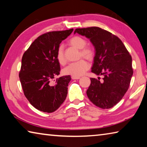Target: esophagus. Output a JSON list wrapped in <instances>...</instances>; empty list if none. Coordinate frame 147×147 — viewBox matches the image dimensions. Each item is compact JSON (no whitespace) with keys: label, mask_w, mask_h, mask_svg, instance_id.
I'll return each mask as SVG.
<instances>
[{"label":"esophagus","mask_w":147,"mask_h":147,"mask_svg":"<svg viewBox=\"0 0 147 147\" xmlns=\"http://www.w3.org/2000/svg\"><path fill=\"white\" fill-rule=\"evenodd\" d=\"M71 78H72V79H73V80H78V79L80 78V77H77V76H72Z\"/></svg>","instance_id":"34e87169"}]
</instances>
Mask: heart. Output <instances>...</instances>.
Returning a JSON list of instances; mask_svg holds the SVG:
<instances>
[{
  "label": "heart",
  "mask_w": 147,
  "mask_h": 147,
  "mask_svg": "<svg viewBox=\"0 0 147 147\" xmlns=\"http://www.w3.org/2000/svg\"><path fill=\"white\" fill-rule=\"evenodd\" d=\"M71 45L76 49L80 50V55L88 59H92L94 56V52L89 47H85L87 45V41L85 39L79 36H75L71 38L69 41ZM56 59L58 63L64 65L67 63V60L65 58L63 50L62 47H59L56 54ZM89 67V63L84 59H80L76 62L71 63L65 68L63 69V73L65 74L73 76L79 77L86 73Z\"/></svg>",
  "instance_id": "1"
}]
</instances>
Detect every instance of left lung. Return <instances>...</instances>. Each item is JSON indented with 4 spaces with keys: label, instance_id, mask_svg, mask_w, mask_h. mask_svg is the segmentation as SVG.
<instances>
[{
    "label": "left lung",
    "instance_id": "1",
    "mask_svg": "<svg viewBox=\"0 0 147 147\" xmlns=\"http://www.w3.org/2000/svg\"><path fill=\"white\" fill-rule=\"evenodd\" d=\"M90 40L95 50L91 72L102 75V81L91 78L87 95L94 105L109 109L116 105L127 91L133 75L132 59L123 42L115 35L98 27L76 28Z\"/></svg>",
    "mask_w": 147,
    "mask_h": 147
}]
</instances>
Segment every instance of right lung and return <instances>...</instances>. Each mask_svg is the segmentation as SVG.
<instances>
[{
    "label": "right lung",
    "instance_id": "right-lung-1",
    "mask_svg": "<svg viewBox=\"0 0 147 147\" xmlns=\"http://www.w3.org/2000/svg\"><path fill=\"white\" fill-rule=\"evenodd\" d=\"M73 31L70 29L41 35L23 54L20 82L26 98L39 111L54 112L67 97L71 76L59 77L54 83L53 80L60 71L56 59L59 45Z\"/></svg>",
    "mask_w": 147,
    "mask_h": 147
}]
</instances>
